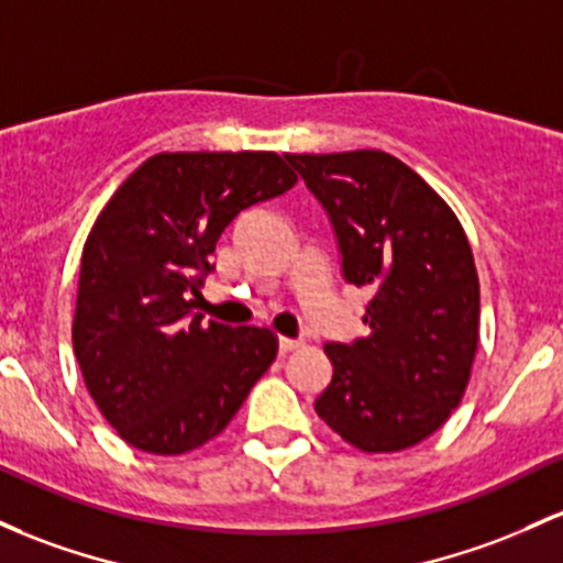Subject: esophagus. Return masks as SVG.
Returning a JSON list of instances; mask_svg holds the SVG:
<instances>
[{"label":"esophagus","mask_w":563,"mask_h":563,"mask_svg":"<svg viewBox=\"0 0 563 563\" xmlns=\"http://www.w3.org/2000/svg\"><path fill=\"white\" fill-rule=\"evenodd\" d=\"M296 347H301L299 339H288V336L277 339V350H280V352H291V350H296Z\"/></svg>","instance_id":"esophagus-1"}]
</instances>
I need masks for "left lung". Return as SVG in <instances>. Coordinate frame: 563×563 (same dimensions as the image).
Returning <instances> with one entry per match:
<instances>
[{
	"label": "left lung",
	"mask_w": 563,
	"mask_h": 563,
	"mask_svg": "<svg viewBox=\"0 0 563 563\" xmlns=\"http://www.w3.org/2000/svg\"><path fill=\"white\" fill-rule=\"evenodd\" d=\"M323 206L342 275L366 286L368 336L329 342L314 411L361 452L424 441L465 395L478 347V272L452 208L379 150L286 154Z\"/></svg>",
	"instance_id": "1"
}]
</instances>
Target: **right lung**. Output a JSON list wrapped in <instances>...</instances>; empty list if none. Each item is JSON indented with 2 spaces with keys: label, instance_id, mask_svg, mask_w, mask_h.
<instances>
[{
  "label": "right lung",
  "instance_id": "obj_1",
  "mask_svg": "<svg viewBox=\"0 0 563 563\" xmlns=\"http://www.w3.org/2000/svg\"><path fill=\"white\" fill-rule=\"evenodd\" d=\"M294 184L275 152H168L107 202L82 251L71 339L122 441L150 454L202 446L275 361L269 329L202 323L195 307L234 216Z\"/></svg>",
  "mask_w": 563,
  "mask_h": 563
}]
</instances>
